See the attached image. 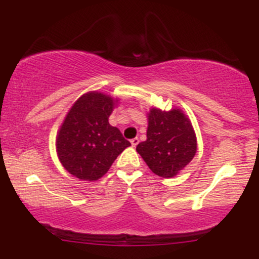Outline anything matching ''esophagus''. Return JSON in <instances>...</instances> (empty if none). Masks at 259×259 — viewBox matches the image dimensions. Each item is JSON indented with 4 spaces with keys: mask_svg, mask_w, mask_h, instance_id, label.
Wrapping results in <instances>:
<instances>
[{
    "mask_svg": "<svg viewBox=\"0 0 259 259\" xmlns=\"http://www.w3.org/2000/svg\"><path fill=\"white\" fill-rule=\"evenodd\" d=\"M130 142H132V146L135 147L136 145L139 144V139L138 138H134V139H132V141H130Z\"/></svg>",
    "mask_w": 259,
    "mask_h": 259,
    "instance_id": "esophagus-1",
    "label": "esophagus"
}]
</instances>
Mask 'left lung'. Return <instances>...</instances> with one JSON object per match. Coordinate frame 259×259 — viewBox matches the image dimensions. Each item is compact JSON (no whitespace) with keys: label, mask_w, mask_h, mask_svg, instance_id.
<instances>
[{"label":"left lung","mask_w":259,"mask_h":259,"mask_svg":"<svg viewBox=\"0 0 259 259\" xmlns=\"http://www.w3.org/2000/svg\"><path fill=\"white\" fill-rule=\"evenodd\" d=\"M197 141L191 123L180 109H151L147 140L136 151L156 175L173 178L194 158Z\"/></svg>","instance_id":"8db88e82"}]
</instances>
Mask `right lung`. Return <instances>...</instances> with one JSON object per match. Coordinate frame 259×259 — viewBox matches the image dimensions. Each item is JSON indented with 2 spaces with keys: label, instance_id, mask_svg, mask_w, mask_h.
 Listing matches in <instances>:
<instances>
[{
  "label": "right lung",
  "instance_id": "right-lung-1",
  "mask_svg": "<svg viewBox=\"0 0 259 259\" xmlns=\"http://www.w3.org/2000/svg\"><path fill=\"white\" fill-rule=\"evenodd\" d=\"M113 106L112 97L90 92L80 97L65 117L58 133L57 152L63 167L78 179H100L132 145L108 123Z\"/></svg>",
  "mask_w": 259,
  "mask_h": 259
}]
</instances>
